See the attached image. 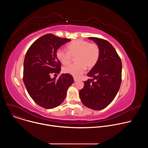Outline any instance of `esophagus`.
Segmentation results:
<instances>
[{"label":"esophagus","mask_w":148,"mask_h":148,"mask_svg":"<svg viewBox=\"0 0 148 148\" xmlns=\"http://www.w3.org/2000/svg\"><path fill=\"white\" fill-rule=\"evenodd\" d=\"M74 81L75 82H76V81H78V78H74Z\"/></svg>","instance_id":"obj_1"}]
</instances>
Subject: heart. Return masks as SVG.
I'll list each match as a JSON object with an SVG mask.
<instances>
[{"instance_id": "b5f03b06", "label": "heart", "mask_w": 148, "mask_h": 148, "mask_svg": "<svg viewBox=\"0 0 148 148\" xmlns=\"http://www.w3.org/2000/svg\"><path fill=\"white\" fill-rule=\"evenodd\" d=\"M68 51L58 49L56 57L62 64H68L75 57V62L64 67L62 71L78 77L86 69H91L97 64L100 56L98 45L84 40H75L67 45Z\"/></svg>"}]
</instances>
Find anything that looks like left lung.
<instances>
[{"mask_svg":"<svg viewBox=\"0 0 148 148\" xmlns=\"http://www.w3.org/2000/svg\"><path fill=\"white\" fill-rule=\"evenodd\" d=\"M98 45L100 56L97 64L88 73L92 79L84 81L79 92L82 103L94 110H101L116 97L122 81L121 60L112 45L107 40L90 37Z\"/></svg>","mask_w":148,"mask_h":148,"instance_id":"8db88e82","label":"left lung"}]
</instances>
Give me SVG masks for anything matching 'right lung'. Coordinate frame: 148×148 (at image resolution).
Instances as JSON below:
<instances>
[{"instance_id": "add662e5", "label": "right lung", "mask_w": 148, "mask_h": 148, "mask_svg": "<svg viewBox=\"0 0 148 148\" xmlns=\"http://www.w3.org/2000/svg\"><path fill=\"white\" fill-rule=\"evenodd\" d=\"M70 40L47 34L37 39L26 52L23 82L30 97L44 108L52 109L60 105L74 82L73 76L69 74H62L57 80L50 77L51 74H59L61 70L57 50Z\"/></svg>"}]
</instances>
